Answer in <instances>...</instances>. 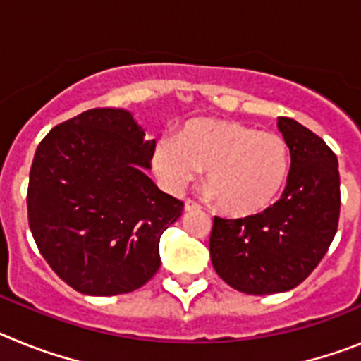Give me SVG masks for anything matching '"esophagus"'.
Masks as SVG:
<instances>
[{"instance_id":"esophagus-1","label":"esophagus","mask_w":361,"mask_h":361,"mask_svg":"<svg viewBox=\"0 0 361 361\" xmlns=\"http://www.w3.org/2000/svg\"><path fill=\"white\" fill-rule=\"evenodd\" d=\"M199 208L200 206L195 202V200L188 199L186 202H184V209H186V212H195V209H199Z\"/></svg>"}]
</instances>
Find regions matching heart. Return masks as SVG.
Listing matches in <instances>:
<instances>
[{"label":"heart","instance_id":"1","mask_svg":"<svg viewBox=\"0 0 361 361\" xmlns=\"http://www.w3.org/2000/svg\"><path fill=\"white\" fill-rule=\"evenodd\" d=\"M162 186L173 193L208 170L209 195L222 212L250 216L276 202L288 183L289 148L276 133L222 119H193L178 139L162 137L152 153Z\"/></svg>","mask_w":361,"mask_h":361}]
</instances>
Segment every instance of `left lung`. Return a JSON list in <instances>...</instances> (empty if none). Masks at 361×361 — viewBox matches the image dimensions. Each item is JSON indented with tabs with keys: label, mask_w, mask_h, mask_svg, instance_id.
<instances>
[{
	"label": "left lung",
	"mask_w": 361,
	"mask_h": 361,
	"mask_svg": "<svg viewBox=\"0 0 361 361\" xmlns=\"http://www.w3.org/2000/svg\"><path fill=\"white\" fill-rule=\"evenodd\" d=\"M279 130L291 153L288 186L266 212L213 220L209 257L216 275L245 295L296 288L320 264L340 216L338 159L318 135L289 117Z\"/></svg>",
	"instance_id": "obj_1"
}]
</instances>
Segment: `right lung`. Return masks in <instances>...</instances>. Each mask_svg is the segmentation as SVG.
Listing matches in <instances>:
<instances>
[{"instance_id": "add662e5", "label": "right lung", "mask_w": 361, "mask_h": 361, "mask_svg": "<svg viewBox=\"0 0 361 361\" xmlns=\"http://www.w3.org/2000/svg\"><path fill=\"white\" fill-rule=\"evenodd\" d=\"M132 111L95 108L39 142L28 180V224L43 258L82 295L114 296L159 271L161 235L184 204L146 175L155 139Z\"/></svg>"}]
</instances>
